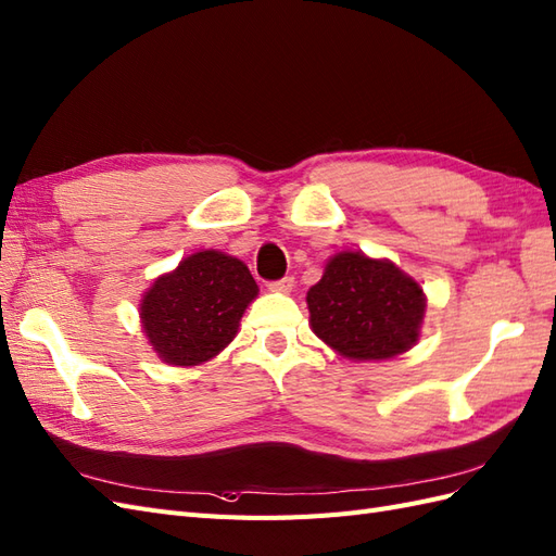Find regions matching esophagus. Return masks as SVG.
<instances>
[{
    "label": "esophagus",
    "instance_id": "1",
    "mask_svg": "<svg viewBox=\"0 0 556 556\" xmlns=\"http://www.w3.org/2000/svg\"><path fill=\"white\" fill-rule=\"evenodd\" d=\"M293 287H295L293 277H283V279H279V281L269 283V291H275V293H291Z\"/></svg>",
    "mask_w": 556,
    "mask_h": 556
}]
</instances>
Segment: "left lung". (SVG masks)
I'll use <instances>...</instances> for the list:
<instances>
[{
  "label": "left lung",
  "instance_id": "8db88e82",
  "mask_svg": "<svg viewBox=\"0 0 556 556\" xmlns=\"http://www.w3.org/2000/svg\"><path fill=\"white\" fill-rule=\"evenodd\" d=\"M309 328L349 361H389L419 342L426 293L389 258L363 251L330 256L307 291Z\"/></svg>",
  "mask_w": 556,
  "mask_h": 556
}]
</instances>
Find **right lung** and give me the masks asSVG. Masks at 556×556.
Returning <instances> with one entry per match:
<instances>
[{
	"mask_svg": "<svg viewBox=\"0 0 556 556\" xmlns=\"http://www.w3.org/2000/svg\"><path fill=\"white\" fill-rule=\"evenodd\" d=\"M256 298L258 283L240 258L202 249L153 279L139 300V324L157 358L193 368L235 340Z\"/></svg>",
	"mask_w": 556,
	"mask_h": 556,
	"instance_id": "1",
	"label": "right lung"
}]
</instances>
